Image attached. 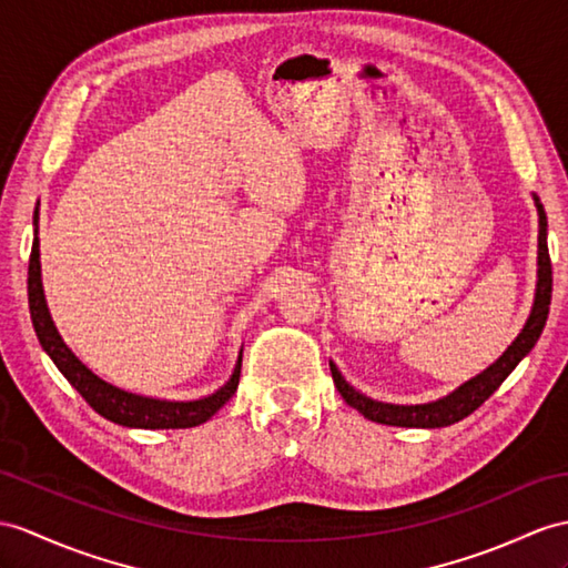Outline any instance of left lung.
Here are the masks:
<instances>
[{"mask_svg":"<svg viewBox=\"0 0 568 568\" xmlns=\"http://www.w3.org/2000/svg\"><path fill=\"white\" fill-rule=\"evenodd\" d=\"M537 204L539 214V251H537V294H535V306L532 313L525 323L523 332L516 337V342L504 352L499 362L491 364L487 371L479 373L477 378L467 381L460 385L458 390L450 393L444 399H436V403L428 405H385L376 403L362 393H356L352 385L342 378L335 364H329L332 381H335L339 395L349 407L358 409L366 419L388 424V426H409V428H438V426H450L455 422L465 419L467 414H473L477 407H481L487 399L494 395V390L508 378V373L518 366L520 358L528 354L535 342L542 335V327L549 315V301H551V260H549V247H547V214L545 206Z\"/></svg>","mask_w":568,"mask_h":568,"instance_id":"8db88e82","label":"left lung"}]
</instances>
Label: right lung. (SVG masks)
Here are the masks:
<instances>
[{
	"label": "right lung",
	"mask_w": 568,
	"mask_h": 568,
	"mask_svg": "<svg viewBox=\"0 0 568 568\" xmlns=\"http://www.w3.org/2000/svg\"><path fill=\"white\" fill-rule=\"evenodd\" d=\"M33 224H38V206L33 214ZM38 233V229H36ZM29 308L33 329L38 335V342L43 344V349L60 368L62 376L72 383V388L87 399V403L101 414L103 419L115 422L120 426L130 428H190L200 426L206 419H212L214 414L224 407L239 388L241 378V362L233 368V376L224 388H219L214 395L192 399V403H169V399H154L124 393L115 385L101 381L95 373H91L79 358L72 354V349L62 342L58 327H54L52 317L45 306L43 282H40V253H38V236L33 239L31 260H29Z\"/></svg>",
	"instance_id": "obj_1"
}]
</instances>
